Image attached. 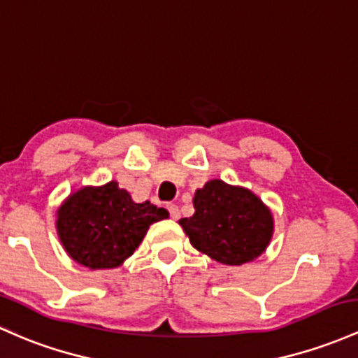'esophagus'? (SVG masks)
<instances>
[{
  "label": "esophagus",
  "instance_id": "34e87169",
  "mask_svg": "<svg viewBox=\"0 0 358 358\" xmlns=\"http://www.w3.org/2000/svg\"><path fill=\"white\" fill-rule=\"evenodd\" d=\"M167 208H169V213H171L172 220H179V218H180V211H179L178 206H176V205H169Z\"/></svg>",
  "mask_w": 358,
  "mask_h": 358
}]
</instances>
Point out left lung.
<instances>
[{
  "mask_svg": "<svg viewBox=\"0 0 358 358\" xmlns=\"http://www.w3.org/2000/svg\"><path fill=\"white\" fill-rule=\"evenodd\" d=\"M194 215L179 225L194 249L229 266L259 257L270 245L275 220L257 194L222 179H211L196 189Z\"/></svg>",
  "mask_w": 358,
  "mask_h": 358,
  "instance_id": "obj_1",
  "label": "left lung"
}]
</instances>
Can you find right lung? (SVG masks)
I'll return each mask as SVG.
<instances>
[{
	"mask_svg": "<svg viewBox=\"0 0 358 358\" xmlns=\"http://www.w3.org/2000/svg\"><path fill=\"white\" fill-rule=\"evenodd\" d=\"M169 211L150 201L136 203L116 180L82 186L56 210V232L75 263L90 270H114L133 255L150 225Z\"/></svg>",
	"mask_w": 358,
	"mask_h": 358,
	"instance_id": "1",
	"label": "right lung"
}]
</instances>
